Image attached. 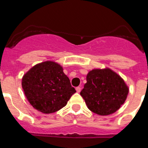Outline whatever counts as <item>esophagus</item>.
Masks as SVG:
<instances>
[{
	"mask_svg": "<svg viewBox=\"0 0 148 148\" xmlns=\"http://www.w3.org/2000/svg\"><path fill=\"white\" fill-rule=\"evenodd\" d=\"M76 91H77V92L79 93V92H80V91H81V88H80V87H77V88H76Z\"/></svg>",
	"mask_w": 148,
	"mask_h": 148,
	"instance_id": "esophagus-1",
	"label": "esophagus"
}]
</instances>
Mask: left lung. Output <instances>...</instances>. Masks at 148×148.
Returning <instances> with one entry per match:
<instances>
[{
	"instance_id": "left-lung-1",
	"label": "left lung",
	"mask_w": 148,
	"mask_h": 148,
	"mask_svg": "<svg viewBox=\"0 0 148 148\" xmlns=\"http://www.w3.org/2000/svg\"><path fill=\"white\" fill-rule=\"evenodd\" d=\"M129 87L119 74L109 68L88 71L80 95L87 107L99 115H111L124 104Z\"/></svg>"
}]
</instances>
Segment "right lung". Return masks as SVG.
Returning a JSON list of instances; mask_svg holds the SVG:
<instances>
[{
    "instance_id": "obj_1",
    "label": "right lung",
    "mask_w": 148,
    "mask_h": 148,
    "mask_svg": "<svg viewBox=\"0 0 148 148\" xmlns=\"http://www.w3.org/2000/svg\"><path fill=\"white\" fill-rule=\"evenodd\" d=\"M21 86L32 106L45 114L61 110L76 92L62 66L54 61L32 67L23 76Z\"/></svg>"
}]
</instances>
